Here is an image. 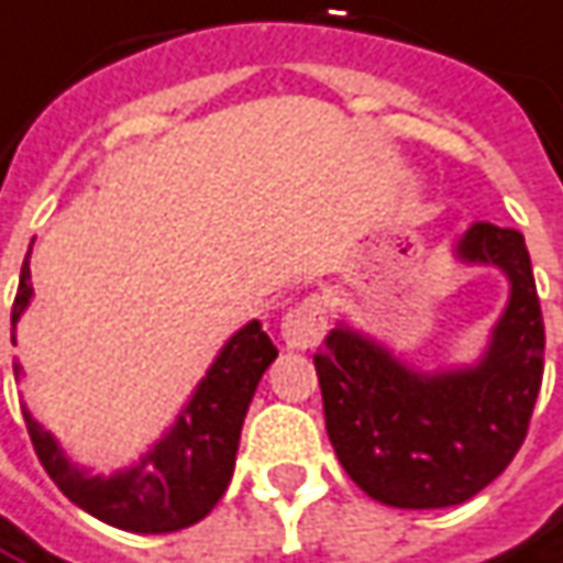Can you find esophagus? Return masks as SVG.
<instances>
[{
    "instance_id": "esophagus-1",
    "label": "esophagus",
    "mask_w": 563,
    "mask_h": 563,
    "mask_svg": "<svg viewBox=\"0 0 563 563\" xmlns=\"http://www.w3.org/2000/svg\"><path fill=\"white\" fill-rule=\"evenodd\" d=\"M323 330H327V311H323V301L317 296L305 298L301 305H296L280 323L283 342H286V347H296V351L317 345Z\"/></svg>"
}]
</instances>
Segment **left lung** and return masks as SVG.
Returning a JSON list of instances; mask_svg holds the SVG:
<instances>
[{
  "label": "left lung",
  "mask_w": 563,
  "mask_h": 563,
  "mask_svg": "<svg viewBox=\"0 0 563 563\" xmlns=\"http://www.w3.org/2000/svg\"><path fill=\"white\" fill-rule=\"evenodd\" d=\"M462 265L503 271L508 301L474 363L419 369L339 320L313 354L332 450L382 506L446 508L481 493L521 450L545 357L530 252L518 231L474 221Z\"/></svg>",
  "instance_id": "left-lung-1"
}]
</instances>
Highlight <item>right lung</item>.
Returning <instances> with one entry per match:
<instances>
[{
  "instance_id": "add662e5",
  "label": "right lung",
  "mask_w": 563,
  "mask_h": 563,
  "mask_svg": "<svg viewBox=\"0 0 563 563\" xmlns=\"http://www.w3.org/2000/svg\"><path fill=\"white\" fill-rule=\"evenodd\" d=\"M33 252V243H30ZM30 252L21 267V286L11 308V342L18 320L33 298ZM277 357L258 320L233 332L221 345L200 385L187 397L175 422L159 441L147 446L137 462L113 474H95L76 465L52 431L33 419L24 407V422L42 468L70 503L91 518L129 533H175L202 521L224 496L233 477L236 446L252 394ZM18 376V366H14Z\"/></svg>"
}]
</instances>
